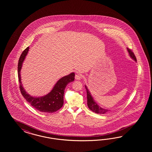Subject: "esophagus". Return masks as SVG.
Returning <instances> with one entry per match:
<instances>
[{
	"mask_svg": "<svg viewBox=\"0 0 152 152\" xmlns=\"http://www.w3.org/2000/svg\"><path fill=\"white\" fill-rule=\"evenodd\" d=\"M82 78H83V75L81 74H76L75 75V79L76 80H80Z\"/></svg>",
	"mask_w": 152,
	"mask_h": 152,
	"instance_id": "1",
	"label": "esophagus"
}]
</instances>
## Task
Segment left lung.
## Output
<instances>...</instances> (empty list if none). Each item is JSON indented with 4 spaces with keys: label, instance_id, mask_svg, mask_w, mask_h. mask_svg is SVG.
I'll list each match as a JSON object with an SVG mask.
<instances>
[{
    "label": "left lung",
    "instance_id": "obj_1",
    "mask_svg": "<svg viewBox=\"0 0 152 152\" xmlns=\"http://www.w3.org/2000/svg\"><path fill=\"white\" fill-rule=\"evenodd\" d=\"M127 50L129 52V56L130 57L134 60L135 61L137 62V58L135 57V56L134 55L133 52L130 50L129 48H127ZM85 88L86 90V92H87V99H88V107L93 112L96 113V114H106V113H107L108 111H109V110L108 109H104L102 107H101L99 105H98L97 104L96 102L94 100V98L92 97V95L91 94L90 92L89 91V90H88L87 86L85 85Z\"/></svg>",
    "mask_w": 152,
    "mask_h": 152
}]
</instances>
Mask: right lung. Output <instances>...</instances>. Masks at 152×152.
<instances>
[{
  "label": "right lung",
  "instance_id": "1",
  "mask_svg": "<svg viewBox=\"0 0 152 152\" xmlns=\"http://www.w3.org/2000/svg\"><path fill=\"white\" fill-rule=\"evenodd\" d=\"M29 47L25 49L19 59L18 64L19 88L22 95L25 99L34 108L43 113H52L58 110L64 105V90L69 83L74 81L75 73L71 74L60 78L56 83L50 92L46 95L41 97H34L31 96L26 92L23 88L21 82L20 70L22 69L23 62L27 55L29 51Z\"/></svg>",
  "mask_w": 152,
  "mask_h": 152
}]
</instances>
